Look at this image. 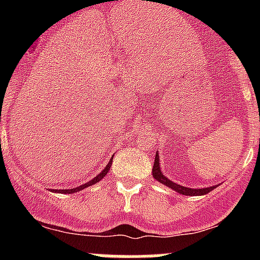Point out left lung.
Returning <instances> with one entry per match:
<instances>
[{
    "instance_id": "obj_1",
    "label": "left lung",
    "mask_w": 260,
    "mask_h": 260,
    "mask_svg": "<svg viewBox=\"0 0 260 260\" xmlns=\"http://www.w3.org/2000/svg\"><path fill=\"white\" fill-rule=\"evenodd\" d=\"M152 175L158 182L164 183L166 185L167 187L172 188L176 192L182 193V195H188V196H198V195H205V193L210 192L211 190H214L216 186H211V187H206V188H199V190H193V188H188V187H183V186L177 185V183L172 182L171 180L167 179L166 176H164V174L159 170V158L158 154L156 153V157H154V164H153V169H152Z\"/></svg>"
}]
</instances>
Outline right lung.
Here are the masks:
<instances>
[{
  "mask_svg": "<svg viewBox=\"0 0 260 260\" xmlns=\"http://www.w3.org/2000/svg\"><path fill=\"white\" fill-rule=\"evenodd\" d=\"M112 161H113V157H112L111 161H109V164L107 165V166H106V169H104L103 171H102L101 174L98 175V176L94 177V179L89 181V182H86V183H84V185L79 186V187H77V188H70V190H52V188H50V190H51L52 192H60V193H73V192H78V191H80V190H84V188H85V187H88V186L94 185V183L98 182V181H101L102 179H103L104 176H106L107 172H108V171H109V169H111V166H112Z\"/></svg>",
  "mask_w": 260,
  "mask_h": 260,
  "instance_id": "right-lung-1",
  "label": "right lung"
}]
</instances>
